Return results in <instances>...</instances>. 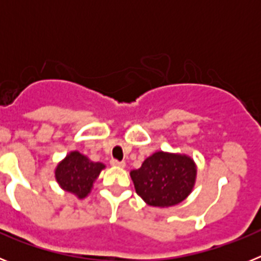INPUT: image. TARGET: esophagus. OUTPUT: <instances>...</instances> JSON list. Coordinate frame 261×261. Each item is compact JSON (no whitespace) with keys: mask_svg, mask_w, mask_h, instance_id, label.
Masks as SVG:
<instances>
[{"mask_svg":"<svg viewBox=\"0 0 261 261\" xmlns=\"http://www.w3.org/2000/svg\"><path fill=\"white\" fill-rule=\"evenodd\" d=\"M111 166H114V167H125V162H124V161L112 159V161H111Z\"/></svg>","mask_w":261,"mask_h":261,"instance_id":"esophagus-1","label":"esophagus"}]
</instances>
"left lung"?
Instances as JSON below:
<instances>
[{
    "label": "left lung",
    "mask_w": 261,
    "mask_h": 261,
    "mask_svg": "<svg viewBox=\"0 0 261 261\" xmlns=\"http://www.w3.org/2000/svg\"><path fill=\"white\" fill-rule=\"evenodd\" d=\"M197 167L186 154L155 151L138 170L130 171L137 195L150 206L168 208L180 204L192 192Z\"/></svg>",
    "instance_id": "1"
}]
</instances>
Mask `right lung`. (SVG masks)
Segmentation results:
<instances>
[{
	"label": "right lung",
	"mask_w": 261,
	"mask_h": 261,
	"mask_svg": "<svg viewBox=\"0 0 261 261\" xmlns=\"http://www.w3.org/2000/svg\"><path fill=\"white\" fill-rule=\"evenodd\" d=\"M105 167L103 163L93 162L80 151H70L55 168V177L62 190L85 199Z\"/></svg>",
	"instance_id": "add662e5"
}]
</instances>
